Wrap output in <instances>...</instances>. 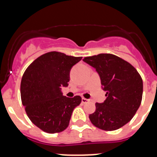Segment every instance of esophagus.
I'll return each mask as SVG.
<instances>
[{
  "mask_svg": "<svg viewBox=\"0 0 157 157\" xmlns=\"http://www.w3.org/2000/svg\"><path fill=\"white\" fill-rule=\"evenodd\" d=\"M87 102H89V100L86 99V98H82V104H86L87 103Z\"/></svg>",
  "mask_w": 157,
  "mask_h": 157,
  "instance_id": "obj_1",
  "label": "esophagus"
}]
</instances>
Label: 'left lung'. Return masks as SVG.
Wrapping results in <instances>:
<instances>
[{
	"label": "left lung",
	"mask_w": 157,
	"mask_h": 157,
	"mask_svg": "<svg viewBox=\"0 0 157 157\" xmlns=\"http://www.w3.org/2000/svg\"><path fill=\"white\" fill-rule=\"evenodd\" d=\"M83 61L96 69L106 92L105 101L96 103L95 112L89 116L91 123L109 131L127 124L142 99L143 82L138 72L128 62L112 54L88 56Z\"/></svg>",
	"instance_id": "left-lung-1"
}]
</instances>
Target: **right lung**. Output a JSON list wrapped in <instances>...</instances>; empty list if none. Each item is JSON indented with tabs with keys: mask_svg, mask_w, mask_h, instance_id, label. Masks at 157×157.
Instances as JSON below:
<instances>
[{
	"mask_svg": "<svg viewBox=\"0 0 157 157\" xmlns=\"http://www.w3.org/2000/svg\"><path fill=\"white\" fill-rule=\"evenodd\" d=\"M81 59L62 52H47L25 71L20 86L22 103L29 119L43 131L64 130L74 109L81 103V97L67 98L61 91L68 86L72 67Z\"/></svg>",
	"mask_w": 157,
	"mask_h": 157,
	"instance_id": "add662e5",
	"label": "right lung"
}]
</instances>
